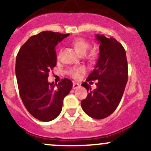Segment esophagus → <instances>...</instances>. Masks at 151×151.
<instances>
[{
    "instance_id": "obj_1",
    "label": "esophagus",
    "mask_w": 151,
    "mask_h": 151,
    "mask_svg": "<svg viewBox=\"0 0 151 151\" xmlns=\"http://www.w3.org/2000/svg\"><path fill=\"white\" fill-rule=\"evenodd\" d=\"M79 87H80V84L77 83V82H73V86H72L73 89H77V88H79Z\"/></svg>"
}]
</instances>
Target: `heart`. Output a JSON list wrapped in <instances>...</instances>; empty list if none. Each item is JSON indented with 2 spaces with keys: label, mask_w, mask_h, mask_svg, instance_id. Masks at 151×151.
<instances>
[{
  "label": "heart",
  "mask_w": 151,
  "mask_h": 151,
  "mask_svg": "<svg viewBox=\"0 0 151 151\" xmlns=\"http://www.w3.org/2000/svg\"><path fill=\"white\" fill-rule=\"evenodd\" d=\"M72 44L74 46V49L77 51V53H78L79 55H82V54H85L87 51L88 50L90 44L87 41H86L85 39H84L83 38L81 37H77L75 38L74 40L72 41ZM91 59H94V54H92L90 56ZM84 71V67H73L69 71V74L72 76L74 78H78L80 75L81 73H82Z\"/></svg>",
  "instance_id": "b5f03b06"
}]
</instances>
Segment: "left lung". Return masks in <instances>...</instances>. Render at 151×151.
Listing matches in <instances>:
<instances>
[{
	"label": "left lung",
	"mask_w": 151,
	"mask_h": 151,
	"mask_svg": "<svg viewBox=\"0 0 151 151\" xmlns=\"http://www.w3.org/2000/svg\"><path fill=\"white\" fill-rule=\"evenodd\" d=\"M100 44V55L94 69L86 81L97 80V88L92 90L87 82V97L82 100L84 112L97 120L105 118L116 110L121 100L127 82L126 53L121 44L114 38L96 34Z\"/></svg>",
	"instance_id": "1"
}]
</instances>
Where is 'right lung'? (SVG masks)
Masks as SVG:
<instances>
[{
    "label": "right lung",
    "mask_w": 151,
    "mask_h": 151,
    "mask_svg": "<svg viewBox=\"0 0 151 151\" xmlns=\"http://www.w3.org/2000/svg\"><path fill=\"white\" fill-rule=\"evenodd\" d=\"M69 34L42 31L21 46L16 57V75L19 94L29 113L49 122L60 114L64 98L72 88L67 78L48 82L49 72L57 65L55 46Z\"/></svg>",
    "instance_id": "add662e5"
}]
</instances>
